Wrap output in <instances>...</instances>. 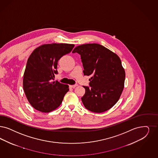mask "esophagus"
Listing matches in <instances>:
<instances>
[{"label":"esophagus","mask_w":158,"mask_h":158,"mask_svg":"<svg viewBox=\"0 0 158 158\" xmlns=\"http://www.w3.org/2000/svg\"><path fill=\"white\" fill-rule=\"evenodd\" d=\"M77 86V84H75V85H70V87L71 88H74L76 87Z\"/></svg>","instance_id":"34e87169"}]
</instances>
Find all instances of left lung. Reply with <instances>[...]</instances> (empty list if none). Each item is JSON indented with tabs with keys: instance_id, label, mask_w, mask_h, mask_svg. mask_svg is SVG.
<instances>
[{
	"instance_id": "left-lung-1",
	"label": "left lung",
	"mask_w": 158,
	"mask_h": 158,
	"mask_svg": "<svg viewBox=\"0 0 158 158\" xmlns=\"http://www.w3.org/2000/svg\"><path fill=\"white\" fill-rule=\"evenodd\" d=\"M72 53L81 56L84 75L91 76L90 87L83 86L84 106L96 113L110 110L119 99L124 87L125 73L119 57L97 43L77 46Z\"/></svg>"
}]
</instances>
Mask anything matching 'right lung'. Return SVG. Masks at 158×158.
I'll return each instance as SVG.
<instances>
[{
    "mask_svg": "<svg viewBox=\"0 0 158 158\" xmlns=\"http://www.w3.org/2000/svg\"><path fill=\"white\" fill-rule=\"evenodd\" d=\"M74 44L53 43L36 48L27 60L24 73V91L31 105L38 111L49 112L58 108L69 85L53 81L58 61L70 53Z\"/></svg>",
    "mask_w": 158,
    "mask_h": 158,
    "instance_id": "right-lung-1",
    "label": "right lung"
}]
</instances>
